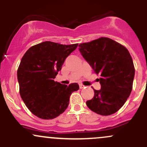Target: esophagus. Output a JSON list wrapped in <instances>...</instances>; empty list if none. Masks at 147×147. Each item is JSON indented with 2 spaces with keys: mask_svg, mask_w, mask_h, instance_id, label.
Instances as JSON below:
<instances>
[{
  "mask_svg": "<svg viewBox=\"0 0 147 147\" xmlns=\"http://www.w3.org/2000/svg\"><path fill=\"white\" fill-rule=\"evenodd\" d=\"M79 88H80V89H82L85 88V86H84L83 84H79Z\"/></svg>",
  "mask_w": 147,
  "mask_h": 147,
  "instance_id": "1",
  "label": "esophagus"
}]
</instances>
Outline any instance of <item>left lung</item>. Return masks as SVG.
I'll use <instances>...</instances> for the list:
<instances>
[{"label": "left lung", "instance_id": "1", "mask_svg": "<svg viewBox=\"0 0 147 147\" xmlns=\"http://www.w3.org/2000/svg\"><path fill=\"white\" fill-rule=\"evenodd\" d=\"M79 47L84 58L101 77V89H94V97L87 101V106L101 115L115 113L132 91L135 67L129 50L107 37L81 43Z\"/></svg>", "mask_w": 147, "mask_h": 147}]
</instances>
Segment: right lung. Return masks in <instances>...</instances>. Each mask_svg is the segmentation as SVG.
Instances as JSON below:
<instances>
[{
  "instance_id": "1",
  "label": "right lung",
  "mask_w": 147,
  "mask_h": 147,
  "mask_svg": "<svg viewBox=\"0 0 147 147\" xmlns=\"http://www.w3.org/2000/svg\"><path fill=\"white\" fill-rule=\"evenodd\" d=\"M77 46L45 41L32 46L22 57L17 70L19 92L34 115L43 119L58 117L68 106L70 95L79 90L77 83L67 86L54 81Z\"/></svg>"
}]
</instances>
